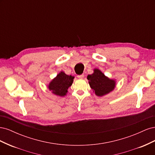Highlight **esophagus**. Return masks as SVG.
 Returning a JSON list of instances; mask_svg holds the SVG:
<instances>
[{
	"label": "esophagus",
	"instance_id": "34e87169",
	"mask_svg": "<svg viewBox=\"0 0 155 155\" xmlns=\"http://www.w3.org/2000/svg\"><path fill=\"white\" fill-rule=\"evenodd\" d=\"M78 78H79V79H82L84 78V75L83 74H81V75H78Z\"/></svg>",
	"mask_w": 155,
	"mask_h": 155
}]
</instances>
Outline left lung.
I'll use <instances>...</instances> for the list:
<instances>
[{"label":"left lung","mask_w":155,"mask_h":155,"mask_svg":"<svg viewBox=\"0 0 155 155\" xmlns=\"http://www.w3.org/2000/svg\"><path fill=\"white\" fill-rule=\"evenodd\" d=\"M94 72L88 75L89 85L98 96H102L112 91L115 87V81L107 78L100 70L95 69Z\"/></svg>","instance_id":"obj_1"}]
</instances>
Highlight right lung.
Segmentation results:
<instances>
[{
  "label": "right lung",
  "instance_id": "add662e5",
  "mask_svg": "<svg viewBox=\"0 0 155 155\" xmlns=\"http://www.w3.org/2000/svg\"><path fill=\"white\" fill-rule=\"evenodd\" d=\"M74 76H68L63 72H60L49 84L50 91L54 94L59 96H64L68 92V88L72 85Z\"/></svg>",
  "mask_w": 155,
  "mask_h": 155
}]
</instances>
